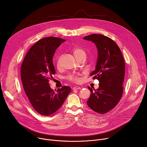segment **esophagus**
Listing matches in <instances>:
<instances>
[{
  "instance_id": "obj_1",
  "label": "esophagus",
  "mask_w": 147,
  "mask_h": 147,
  "mask_svg": "<svg viewBox=\"0 0 147 147\" xmlns=\"http://www.w3.org/2000/svg\"><path fill=\"white\" fill-rule=\"evenodd\" d=\"M81 89V87L79 86H74L73 87V90H79Z\"/></svg>"
}]
</instances>
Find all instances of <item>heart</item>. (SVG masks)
Wrapping results in <instances>:
<instances>
[{
  "mask_svg": "<svg viewBox=\"0 0 147 147\" xmlns=\"http://www.w3.org/2000/svg\"><path fill=\"white\" fill-rule=\"evenodd\" d=\"M73 54L74 55V56L76 57H78L81 54H85V53L82 50V49H81L80 48H74V50H73ZM60 58H58L57 59V65L58 67H60ZM67 78H68V80L71 81V82H73L77 83V82H79L80 81L79 78L77 76L74 75V74H71V75L68 76V77Z\"/></svg>",
  "mask_w": 147,
  "mask_h": 147,
  "instance_id": "obj_1",
  "label": "heart"
}]
</instances>
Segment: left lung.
<instances>
[{"instance_id":"obj_1","label":"left lung","mask_w":147,"mask_h":147,"mask_svg":"<svg viewBox=\"0 0 147 147\" xmlns=\"http://www.w3.org/2000/svg\"><path fill=\"white\" fill-rule=\"evenodd\" d=\"M93 42L97 49L95 70L90 76L99 82V88L88 89L91 94L87 104L94 112L104 114L112 110L119 102L123 93L125 65L120 48L112 39L100 34L83 38Z\"/></svg>"}]
</instances>
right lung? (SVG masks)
I'll return each mask as SVG.
<instances>
[{
  "instance_id": "add662e5",
  "label": "right lung",
  "mask_w": 147,
  "mask_h": 147,
  "mask_svg": "<svg viewBox=\"0 0 147 147\" xmlns=\"http://www.w3.org/2000/svg\"><path fill=\"white\" fill-rule=\"evenodd\" d=\"M65 41L50 36L37 41L26 53L21 68V77L26 95L34 109L44 116L60 109L71 88L63 86L53 90L48 81L55 74L53 63L56 49Z\"/></svg>"
}]
</instances>
